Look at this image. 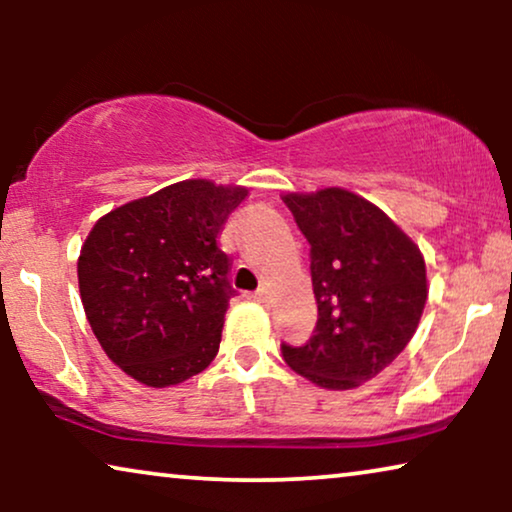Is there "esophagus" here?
<instances>
[{"label":"esophagus","instance_id":"obj_1","mask_svg":"<svg viewBox=\"0 0 512 512\" xmlns=\"http://www.w3.org/2000/svg\"><path fill=\"white\" fill-rule=\"evenodd\" d=\"M254 300H258L261 305H270L272 303V293H270L268 286H261V289L254 293Z\"/></svg>","mask_w":512,"mask_h":512}]
</instances>
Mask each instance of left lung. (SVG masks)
Instances as JSON below:
<instances>
[{"label":"left lung","instance_id":"1","mask_svg":"<svg viewBox=\"0 0 512 512\" xmlns=\"http://www.w3.org/2000/svg\"><path fill=\"white\" fill-rule=\"evenodd\" d=\"M310 242L319 319L303 347L282 356L317 387L345 391L382 373L422 319L426 265L415 242L373 202L345 188L286 193Z\"/></svg>","mask_w":512,"mask_h":512}]
</instances>
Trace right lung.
I'll list each match as a JSON object with an SVG mask.
<instances>
[{"label": "right lung", "instance_id": "1", "mask_svg": "<svg viewBox=\"0 0 512 512\" xmlns=\"http://www.w3.org/2000/svg\"><path fill=\"white\" fill-rule=\"evenodd\" d=\"M242 186L186 179L104 214L79 256L88 324L111 361L146 387L198 375L219 352L235 296L219 249Z\"/></svg>", "mask_w": 512, "mask_h": 512}]
</instances>
